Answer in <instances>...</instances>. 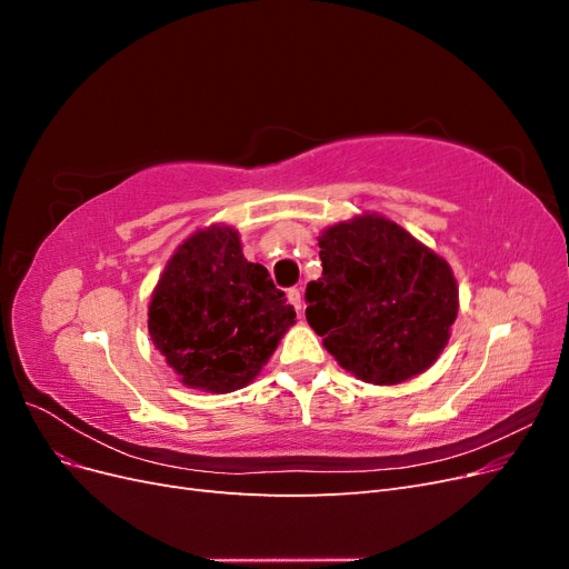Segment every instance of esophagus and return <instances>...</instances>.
<instances>
[{
	"instance_id": "esophagus-1",
	"label": "esophagus",
	"mask_w": 569,
	"mask_h": 569,
	"mask_svg": "<svg viewBox=\"0 0 569 569\" xmlns=\"http://www.w3.org/2000/svg\"><path fill=\"white\" fill-rule=\"evenodd\" d=\"M287 299H289V303L297 308V311L301 313V306H303V297H301V289H289L287 291Z\"/></svg>"
}]
</instances>
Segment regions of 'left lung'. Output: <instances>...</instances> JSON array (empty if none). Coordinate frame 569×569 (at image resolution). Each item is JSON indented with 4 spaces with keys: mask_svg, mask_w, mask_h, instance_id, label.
I'll return each instance as SVG.
<instances>
[{
    "mask_svg": "<svg viewBox=\"0 0 569 569\" xmlns=\"http://www.w3.org/2000/svg\"><path fill=\"white\" fill-rule=\"evenodd\" d=\"M322 278L306 287V320L358 380L393 387L435 366L458 316L446 258L380 213L318 237Z\"/></svg>",
    "mask_w": 569,
    "mask_h": 569,
    "instance_id": "left-lung-1",
    "label": "left lung"
}]
</instances>
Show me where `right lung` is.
I'll return each instance as SVG.
<instances>
[{"mask_svg":"<svg viewBox=\"0 0 569 569\" xmlns=\"http://www.w3.org/2000/svg\"><path fill=\"white\" fill-rule=\"evenodd\" d=\"M295 318L270 272L244 258L239 232L216 222L170 256L147 325L184 387L230 393L256 380Z\"/></svg>","mask_w":569,"mask_h":569,"instance_id":"right-lung-1","label":"right lung"}]
</instances>
